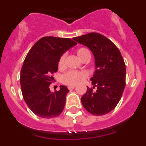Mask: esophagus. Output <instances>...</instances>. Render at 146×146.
I'll return each instance as SVG.
<instances>
[{
  "mask_svg": "<svg viewBox=\"0 0 146 146\" xmlns=\"http://www.w3.org/2000/svg\"><path fill=\"white\" fill-rule=\"evenodd\" d=\"M75 88H76V85H69V86H68V90H73Z\"/></svg>",
  "mask_w": 146,
  "mask_h": 146,
  "instance_id": "34e87169",
  "label": "esophagus"
}]
</instances>
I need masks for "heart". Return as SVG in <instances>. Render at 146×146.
Wrapping results in <instances>:
<instances>
[{
	"instance_id": "b5f03b06",
	"label": "heart",
	"mask_w": 146,
	"mask_h": 146,
	"mask_svg": "<svg viewBox=\"0 0 146 146\" xmlns=\"http://www.w3.org/2000/svg\"><path fill=\"white\" fill-rule=\"evenodd\" d=\"M76 53H77V55L78 56V58L81 61H82L86 57L90 56V53L89 50L86 48H84V47L79 48L77 50V51H76ZM64 63L65 56L62 55L60 57L59 60H58V68H62L64 66ZM85 77H86V74L85 73H83V72H77L70 70V71H68L66 73H65L62 77V80L63 82L65 84H66V85H75L79 83L80 82V80L82 79L85 78Z\"/></svg>"
}]
</instances>
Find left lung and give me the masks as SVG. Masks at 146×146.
Listing matches in <instances>:
<instances>
[{
  "mask_svg": "<svg viewBox=\"0 0 146 146\" xmlns=\"http://www.w3.org/2000/svg\"><path fill=\"white\" fill-rule=\"evenodd\" d=\"M73 39L88 47L95 56L96 70L90 79L93 88H87L81 98L82 105L93 115L107 114L117 105L126 85L123 57L115 44L99 33L91 32Z\"/></svg>",
  "mask_w": 146,
  "mask_h": 146,
  "instance_id": "8db88e82",
  "label": "left lung"
}]
</instances>
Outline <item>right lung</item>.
Returning a JSON list of instances; mask_svg holds the SVG:
<instances>
[{
    "label": "right lung",
    "mask_w": 146,
    "mask_h": 146,
    "mask_svg": "<svg viewBox=\"0 0 146 146\" xmlns=\"http://www.w3.org/2000/svg\"><path fill=\"white\" fill-rule=\"evenodd\" d=\"M76 44L69 38L44 36L28 52L20 72V85L26 104L38 117L49 119L62 113L69 90L61 85L60 90L51 92L49 85L60 57Z\"/></svg>",
    "instance_id": "obj_1"
}]
</instances>
